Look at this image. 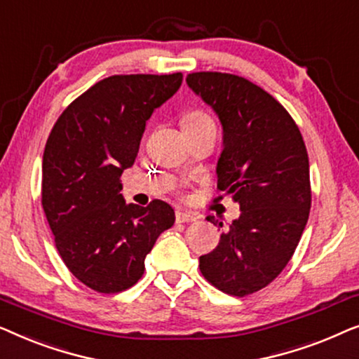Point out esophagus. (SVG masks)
<instances>
[{
    "mask_svg": "<svg viewBox=\"0 0 359 359\" xmlns=\"http://www.w3.org/2000/svg\"><path fill=\"white\" fill-rule=\"evenodd\" d=\"M196 219L198 217L191 212H176V222L178 224H189V222H194Z\"/></svg>",
    "mask_w": 359,
    "mask_h": 359,
    "instance_id": "esophagus-1",
    "label": "esophagus"
}]
</instances>
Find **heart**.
Instances as JSON below:
<instances>
[{"instance_id":"heart-1","label":"heart","mask_w":359,"mask_h":359,"mask_svg":"<svg viewBox=\"0 0 359 359\" xmlns=\"http://www.w3.org/2000/svg\"><path fill=\"white\" fill-rule=\"evenodd\" d=\"M181 126H183V130L201 129V127H215L214 121L210 119L208 114H204V112L201 111L188 112V114L181 119Z\"/></svg>"}]
</instances>
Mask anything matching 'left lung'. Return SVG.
Listing matches in <instances>:
<instances>
[{
	"label": "left lung",
	"mask_w": 359,
	"mask_h": 359,
	"mask_svg": "<svg viewBox=\"0 0 359 359\" xmlns=\"http://www.w3.org/2000/svg\"><path fill=\"white\" fill-rule=\"evenodd\" d=\"M186 81L222 122L217 188L242 212L217 247L199 257V269L219 291L245 297L278 278L306 229L312 203L306 144L283 104L247 78L196 72Z\"/></svg>",
	"instance_id": "1"
}]
</instances>
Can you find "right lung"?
<instances>
[{
    "instance_id": "obj_1",
    "label": "right lung",
    "mask_w": 359,
    "mask_h": 359,
    "mask_svg": "<svg viewBox=\"0 0 359 359\" xmlns=\"http://www.w3.org/2000/svg\"><path fill=\"white\" fill-rule=\"evenodd\" d=\"M183 73L114 75L78 96L58 117L42 158V208L63 263L93 291L134 286L145 257L175 224L170 204L122 198L151 112L180 90Z\"/></svg>"
}]
</instances>
